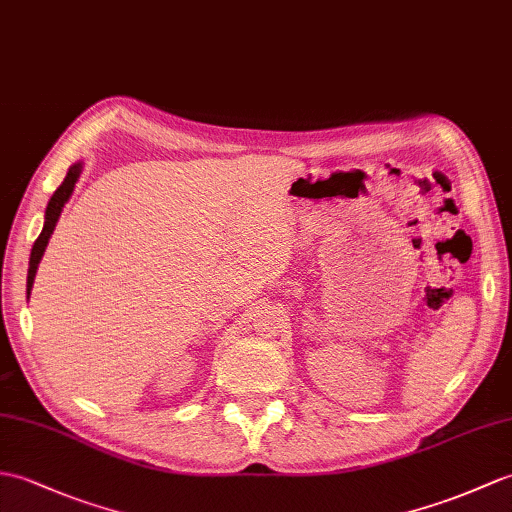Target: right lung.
<instances>
[{
  "mask_svg": "<svg viewBox=\"0 0 512 512\" xmlns=\"http://www.w3.org/2000/svg\"><path fill=\"white\" fill-rule=\"evenodd\" d=\"M80 172H82V163H80V161L71 165L69 172H67V176H65V181L61 183V187L56 189L54 196L50 198V202H47L43 231H41V235L37 237V242H34V246H32V253H30L28 285H26L28 296H30V290H32L34 277H37V268H39V264H41V257H43V253H45L47 242H50V237H52V233H54L56 222H58V218H61V211H63V207H65V202L69 200L71 192H74V187H76V181H78Z\"/></svg>",
  "mask_w": 512,
  "mask_h": 512,
  "instance_id": "add662e5",
  "label": "right lung"
}]
</instances>
